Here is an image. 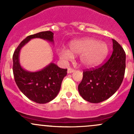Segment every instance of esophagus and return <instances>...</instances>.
<instances>
[{
  "instance_id": "34e87169",
  "label": "esophagus",
  "mask_w": 134,
  "mask_h": 134,
  "mask_svg": "<svg viewBox=\"0 0 134 134\" xmlns=\"http://www.w3.org/2000/svg\"><path fill=\"white\" fill-rule=\"evenodd\" d=\"M74 71H75V69H73L72 68H69L68 70H67V72H68V73H72Z\"/></svg>"
}]
</instances>
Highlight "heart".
Here are the masks:
<instances>
[{
  "mask_svg": "<svg viewBox=\"0 0 134 134\" xmlns=\"http://www.w3.org/2000/svg\"><path fill=\"white\" fill-rule=\"evenodd\" d=\"M69 48L70 51L65 48L59 50L58 53L61 59L69 60L73 58V54H81V63L87 67H93L100 64L108 52L106 43L92 38H85L72 42Z\"/></svg>",
  "mask_w": 134,
  "mask_h": 134,
  "instance_id": "b5f03b06",
  "label": "heart"
}]
</instances>
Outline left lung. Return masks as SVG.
<instances>
[{
    "instance_id": "obj_1",
    "label": "left lung",
    "mask_w": 134,
    "mask_h": 134,
    "mask_svg": "<svg viewBox=\"0 0 134 134\" xmlns=\"http://www.w3.org/2000/svg\"><path fill=\"white\" fill-rule=\"evenodd\" d=\"M113 41V52L99 67L84 70L78 85L82 98L91 103H99L111 97L122 83L126 68V54L117 41Z\"/></svg>"
}]
</instances>
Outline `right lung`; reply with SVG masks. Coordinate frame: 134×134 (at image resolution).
Masks as SVG:
<instances>
[{
	"instance_id": "right-lung-1",
	"label": "right lung",
	"mask_w": 134,
	"mask_h": 134,
	"mask_svg": "<svg viewBox=\"0 0 134 134\" xmlns=\"http://www.w3.org/2000/svg\"><path fill=\"white\" fill-rule=\"evenodd\" d=\"M53 35L51 31H45L28 36L19 44L13 55V72L16 84L27 98L36 103H47L58 95L67 69L51 63L41 71L29 72L20 65L19 52L32 39L41 38L53 42Z\"/></svg>"
}]
</instances>
